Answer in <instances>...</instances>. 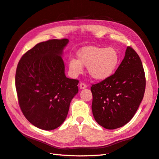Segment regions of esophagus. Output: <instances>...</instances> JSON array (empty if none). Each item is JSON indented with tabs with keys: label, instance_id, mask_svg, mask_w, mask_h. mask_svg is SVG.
I'll list each match as a JSON object with an SVG mask.
<instances>
[{
	"label": "esophagus",
	"instance_id": "1",
	"mask_svg": "<svg viewBox=\"0 0 159 159\" xmlns=\"http://www.w3.org/2000/svg\"><path fill=\"white\" fill-rule=\"evenodd\" d=\"M80 87L81 89H86V88L87 85H86V84L84 83V82H82V83H80Z\"/></svg>",
	"mask_w": 159,
	"mask_h": 159
}]
</instances>
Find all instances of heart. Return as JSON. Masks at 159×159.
<instances>
[{
    "label": "heart",
    "instance_id": "obj_1",
    "mask_svg": "<svg viewBox=\"0 0 159 159\" xmlns=\"http://www.w3.org/2000/svg\"><path fill=\"white\" fill-rule=\"evenodd\" d=\"M77 58H71L69 68L73 75L82 72L83 66L88 67L89 75L95 80H105L111 76L117 68L120 56L113 47H89L83 48L77 54Z\"/></svg>",
    "mask_w": 159,
    "mask_h": 159
}]
</instances>
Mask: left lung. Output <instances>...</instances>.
Segmentation results:
<instances>
[{"instance_id": "left-lung-1", "label": "left lung", "mask_w": 159, "mask_h": 159, "mask_svg": "<svg viewBox=\"0 0 159 159\" xmlns=\"http://www.w3.org/2000/svg\"><path fill=\"white\" fill-rule=\"evenodd\" d=\"M145 75L141 60L131 47L115 73L92 84V111L102 127L114 129L131 120L143 98Z\"/></svg>"}]
</instances>
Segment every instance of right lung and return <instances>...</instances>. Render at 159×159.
Returning <instances> with one entry per match:
<instances>
[{"instance_id": "add662e5", "label": "right lung", "mask_w": 159, "mask_h": 159, "mask_svg": "<svg viewBox=\"0 0 159 159\" xmlns=\"http://www.w3.org/2000/svg\"><path fill=\"white\" fill-rule=\"evenodd\" d=\"M68 43L63 38L38 43L22 56L16 68V89L21 111L31 124L45 130L62 124L78 92L79 80L64 74L61 55Z\"/></svg>"}]
</instances>
